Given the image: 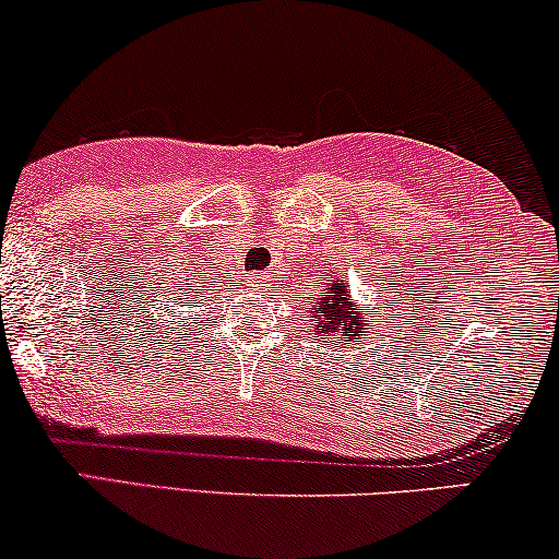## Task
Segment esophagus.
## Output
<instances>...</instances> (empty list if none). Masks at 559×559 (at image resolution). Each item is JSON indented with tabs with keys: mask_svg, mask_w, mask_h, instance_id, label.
<instances>
[{
	"mask_svg": "<svg viewBox=\"0 0 559 559\" xmlns=\"http://www.w3.org/2000/svg\"><path fill=\"white\" fill-rule=\"evenodd\" d=\"M266 280H270V277H266V274H251V277H249V287H251V289H262V287L266 285Z\"/></svg>",
	"mask_w": 559,
	"mask_h": 559,
	"instance_id": "obj_1",
	"label": "esophagus"
}]
</instances>
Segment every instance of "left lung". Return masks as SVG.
<instances>
[{
	"label": "left lung",
	"instance_id": "left-lung-1",
	"mask_svg": "<svg viewBox=\"0 0 559 559\" xmlns=\"http://www.w3.org/2000/svg\"><path fill=\"white\" fill-rule=\"evenodd\" d=\"M310 312L312 318H318L316 338H323L325 346H331L328 338H335V348H338V341H343V335L354 341L356 335L369 333L366 325L373 323V312H361L356 308V302H350V295L343 280H333L331 285L318 295V300L310 308Z\"/></svg>",
	"mask_w": 559,
	"mask_h": 559
}]
</instances>
